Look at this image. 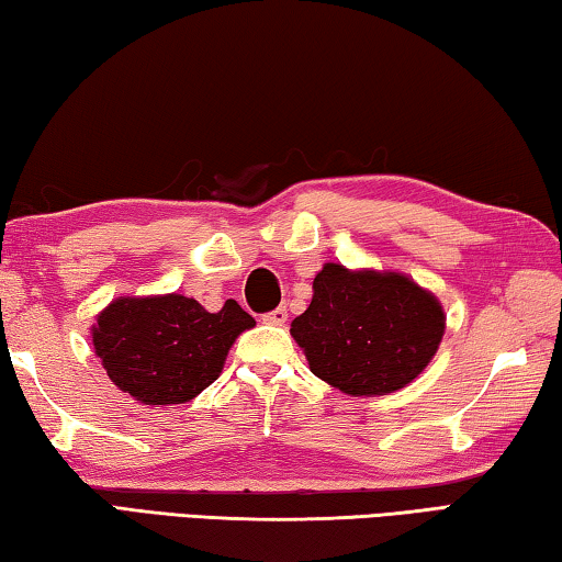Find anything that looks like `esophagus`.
<instances>
[{
  "label": "esophagus",
  "mask_w": 562,
  "mask_h": 562,
  "mask_svg": "<svg viewBox=\"0 0 562 562\" xmlns=\"http://www.w3.org/2000/svg\"><path fill=\"white\" fill-rule=\"evenodd\" d=\"M286 318H289V314H286V306L273 308V311H269V314L263 316L266 324H273V326H283V324H286Z\"/></svg>",
  "instance_id": "34e87169"
}]
</instances>
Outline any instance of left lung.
Here are the masks:
<instances>
[{
    "mask_svg": "<svg viewBox=\"0 0 562 562\" xmlns=\"http://www.w3.org/2000/svg\"><path fill=\"white\" fill-rule=\"evenodd\" d=\"M443 328L436 296L406 276L326 263L291 336L321 381L351 395H383L428 366Z\"/></svg>",
    "mask_w": 562,
    "mask_h": 562,
    "instance_id": "obj_1",
    "label": "left lung"
}]
</instances>
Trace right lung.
Segmentation results:
<instances>
[{
  "instance_id": "right-lung-1",
  "label": "right lung",
  "mask_w": 562,
  "mask_h": 562,
  "mask_svg": "<svg viewBox=\"0 0 562 562\" xmlns=\"http://www.w3.org/2000/svg\"><path fill=\"white\" fill-rule=\"evenodd\" d=\"M256 321L228 299L218 314L169 293L119 299L99 316L91 341L109 379L146 406L187 403L209 389L241 330Z\"/></svg>"
}]
</instances>
